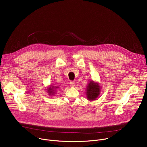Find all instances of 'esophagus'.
<instances>
[{
	"label": "esophagus",
	"mask_w": 147,
	"mask_h": 147,
	"mask_svg": "<svg viewBox=\"0 0 147 147\" xmlns=\"http://www.w3.org/2000/svg\"><path fill=\"white\" fill-rule=\"evenodd\" d=\"M75 84H76V83L73 81H71L70 82H69V85H70L71 87H74L75 86Z\"/></svg>",
	"instance_id": "1"
}]
</instances>
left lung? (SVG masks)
Segmentation results:
<instances>
[{"mask_svg": "<svg viewBox=\"0 0 147 147\" xmlns=\"http://www.w3.org/2000/svg\"><path fill=\"white\" fill-rule=\"evenodd\" d=\"M100 86L99 84L96 82H94L93 80L89 82L86 88V97L89 101L95 100L100 94Z\"/></svg>", "mask_w": 147, "mask_h": 147, "instance_id": "obj_1", "label": "left lung"}]
</instances>
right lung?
Instances as JSON below:
<instances>
[{"instance_id": "obj_1", "label": "right lung", "mask_w": 147, "mask_h": 147, "mask_svg": "<svg viewBox=\"0 0 147 147\" xmlns=\"http://www.w3.org/2000/svg\"><path fill=\"white\" fill-rule=\"evenodd\" d=\"M59 88L58 86H52L51 85L48 88V93L49 94V95H55V91Z\"/></svg>"}]
</instances>
